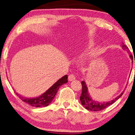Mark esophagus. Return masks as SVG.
Listing matches in <instances>:
<instances>
[{
	"instance_id": "1",
	"label": "esophagus",
	"mask_w": 135,
	"mask_h": 135,
	"mask_svg": "<svg viewBox=\"0 0 135 135\" xmlns=\"http://www.w3.org/2000/svg\"><path fill=\"white\" fill-rule=\"evenodd\" d=\"M75 79H76V77L74 76V74H70V75L68 76V80L69 81H73Z\"/></svg>"
}]
</instances>
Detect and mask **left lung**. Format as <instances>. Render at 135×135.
<instances>
[{"label":"left lung","instance_id":"obj_1","mask_svg":"<svg viewBox=\"0 0 135 135\" xmlns=\"http://www.w3.org/2000/svg\"><path fill=\"white\" fill-rule=\"evenodd\" d=\"M122 48L123 50H127L128 52H129V50L128 47L125 45L124 43L122 45ZM129 56L131 59H133L132 56L131 55H129ZM81 85H82V93L81 95V97L80 98L81 103L82 105L85 107L86 109L91 111H94V112H97V111H100L104 109H106V107L110 106L112 105V104L116 102L117 100H118V99L120 98L121 96L123 95L124 92H121V94L117 96L116 98L113 99V100L106 102H99L95 101L94 99H92V98L91 97L89 93L88 92V87L86 86V84L84 81H81Z\"/></svg>","mask_w":135,"mask_h":135}]
</instances>
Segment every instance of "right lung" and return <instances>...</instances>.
<instances>
[{
    "label": "right lung",
    "mask_w": 135,
    "mask_h": 135,
    "mask_svg": "<svg viewBox=\"0 0 135 135\" xmlns=\"http://www.w3.org/2000/svg\"><path fill=\"white\" fill-rule=\"evenodd\" d=\"M68 81V76L65 75L63 76L55 83L44 94L38 97L30 98L23 97L18 93H16V94L22 101L29 104L31 106L36 107H46L51 103L60 86L64 84L67 83Z\"/></svg>",
    "instance_id": "1"
}]
</instances>
